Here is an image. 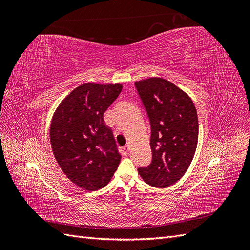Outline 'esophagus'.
I'll return each instance as SVG.
<instances>
[{
    "instance_id": "1",
    "label": "esophagus",
    "mask_w": 250,
    "mask_h": 250,
    "mask_svg": "<svg viewBox=\"0 0 250 250\" xmlns=\"http://www.w3.org/2000/svg\"><path fill=\"white\" fill-rule=\"evenodd\" d=\"M122 151H123V154H124L125 156H127L128 153H129V151H130V147L128 146V145H126V146H124V147L122 148Z\"/></svg>"
}]
</instances>
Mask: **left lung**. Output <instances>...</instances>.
<instances>
[{
    "label": "left lung",
    "instance_id": "8db88e82",
    "mask_svg": "<svg viewBox=\"0 0 250 250\" xmlns=\"http://www.w3.org/2000/svg\"><path fill=\"white\" fill-rule=\"evenodd\" d=\"M151 124L152 162L138 172L146 184L164 188L185 175L198 143V117L191 97L167 79L135 82Z\"/></svg>",
    "mask_w": 250,
    "mask_h": 250
}]
</instances>
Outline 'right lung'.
Returning <instances> with one entry per match:
<instances>
[{
	"label": "right lung",
	"mask_w": 250,
	"mask_h": 250,
	"mask_svg": "<svg viewBox=\"0 0 250 250\" xmlns=\"http://www.w3.org/2000/svg\"><path fill=\"white\" fill-rule=\"evenodd\" d=\"M122 87L120 83H84L73 89L53 113V154L65 176L85 191L106 186L120 164L121 154L103 115Z\"/></svg>",
	"instance_id": "obj_1"
}]
</instances>
